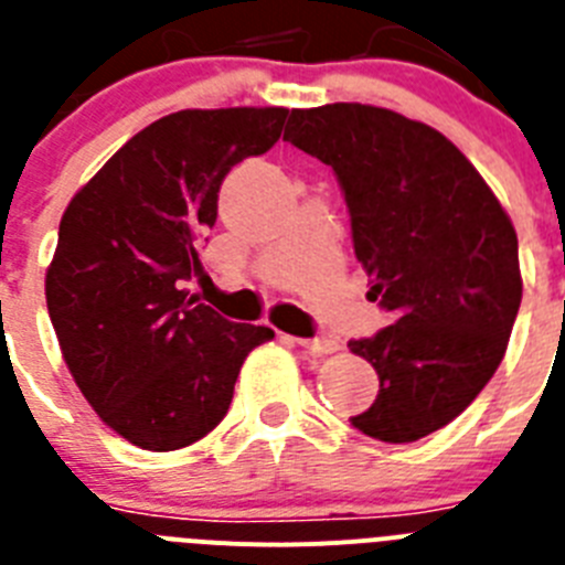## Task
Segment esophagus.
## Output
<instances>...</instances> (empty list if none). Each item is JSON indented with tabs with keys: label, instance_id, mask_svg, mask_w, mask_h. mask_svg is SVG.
Wrapping results in <instances>:
<instances>
[{
	"label": "esophagus",
	"instance_id": "1",
	"mask_svg": "<svg viewBox=\"0 0 565 565\" xmlns=\"http://www.w3.org/2000/svg\"><path fill=\"white\" fill-rule=\"evenodd\" d=\"M298 347L307 352H316V355H330V352H335L341 343L335 341V338H327V335H318V338H298Z\"/></svg>",
	"mask_w": 565,
	"mask_h": 565
}]
</instances>
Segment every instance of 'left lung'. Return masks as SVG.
I'll list each match as a JSON object with an SVG mask.
<instances>
[{"label": "left lung", "instance_id": "left-lung-1", "mask_svg": "<svg viewBox=\"0 0 565 565\" xmlns=\"http://www.w3.org/2000/svg\"><path fill=\"white\" fill-rule=\"evenodd\" d=\"M284 139L335 170L372 298L395 312L375 338L350 341L381 381L352 426L384 444L426 438L507 355L523 298L512 218L452 141L386 107L292 110Z\"/></svg>", "mask_w": 565, "mask_h": 565}]
</instances>
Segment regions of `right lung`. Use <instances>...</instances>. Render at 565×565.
Wrapping results in <instances>:
<instances>
[{
  "instance_id": "right-lung-1",
  "label": "right lung",
  "mask_w": 565,
  "mask_h": 565,
  "mask_svg": "<svg viewBox=\"0 0 565 565\" xmlns=\"http://www.w3.org/2000/svg\"><path fill=\"white\" fill-rule=\"evenodd\" d=\"M287 107L161 116L78 188L58 222L45 298L58 350L93 412L150 452L222 424L244 358L276 332L188 298L199 238L230 167L267 153Z\"/></svg>"
}]
</instances>
